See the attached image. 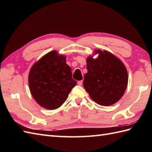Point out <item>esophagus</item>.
<instances>
[{"label": "esophagus", "instance_id": "34e87169", "mask_svg": "<svg viewBox=\"0 0 152 152\" xmlns=\"http://www.w3.org/2000/svg\"><path fill=\"white\" fill-rule=\"evenodd\" d=\"M82 83H83V81H82V80H80V81L78 82V84L79 86H82Z\"/></svg>", "mask_w": 152, "mask_h": 152}]
</instances>
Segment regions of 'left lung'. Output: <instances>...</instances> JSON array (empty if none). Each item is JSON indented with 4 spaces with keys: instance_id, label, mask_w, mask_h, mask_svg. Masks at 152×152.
<instances>
[{
    "instance_id": "left-lung-1",
    "label": "left lung",
    "mask_w": 152,
    "mask_h": 152,
    "mask_svg": "<svg viewBox=\"0 0 152 152\" xmlns=\"http://www.w3.org/2000/svg\"><path fill=\"white\" fill-rule=\"evenodd\" d=\"M99 56L87 59L88 73L83 86L91 98L101 106L114 104L124 95L128 83L127 71L118 58L107 51L96 50Z\"/></svg>"
}]
</instances>
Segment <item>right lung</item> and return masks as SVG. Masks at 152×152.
<instances>
[{
  "mask_svg": "<svg viewBox=\"0 0 152 152\" xmlns=\"http://www.w3.org/2000/svg\"><path fill=\"white\" fill-rule=\"evenodd\" d=\"M66 57L52 51L32 66L28 74L30 91L42 107L57 109L65 102L77 82L72 78Z\"/></svg>",
  "mask_w": 152,
  "mask_h": 152,
  "instance_id": "1",
  "label": "right lung"
}]
</instances>
